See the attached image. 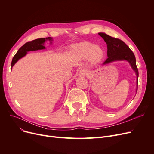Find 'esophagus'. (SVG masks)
<instances>
[{
    "label": "esophagus",
    "instance_id": "1",
    "mask_svg": "<svg viewBox=\"0 0 154 154\" xmlns=\"http://www.w3.org/2000/svg\"><path fill=\"white\" fill-rule=\"evenodd\" d=\"M87 74V71L85 69H81L79 71V75L80 76H85Z\"/></svg>",
    "mask_w": 154,
    "mask_h": 154
}]
</instances>
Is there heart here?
Segmentation results:
<instances>
[{"mask_svg":"<svg viewBox=\"0 0 154 154\" xmlns=\"http://www.w3.org/2000/svg\"><path fill=\"white\" fill-rule=\"evenodd\" d=\"M75 53L82 59L90 58L93 62H99L103 56L102 48L90 42H83L75 45Z\"/></svg>","mask_w":154,"mask_h":154,"instance_id":"heart-1","label":"heart"}]
</instances>
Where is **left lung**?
Here are the masks:
<instances>
[{"mask_svg": "<svg viewBox=\"0 0 154 154\" xmlns=\"http://www.w3.org/2000/svg\"><path fill=\"white\" fill-rule=\"evenodd\" d=\"M99 35L103 38L107 46L108 58L102 65H106L116 61H127L130 63L132 69L135 72L137 76V87H138L139 71L136 66V59L134 54L122 40L109 36L106 34L103 33V32H100Z\"/></svg>", "mask_w": 154, "mask_h": 154, "instance_id": "1", "label": "left lung"}]
</instances>
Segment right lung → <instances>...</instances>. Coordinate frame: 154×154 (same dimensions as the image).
I'll return each instance as SVG.
<instances>
[{"label": "right lung", "mask_w": 154, "mask_h": 154, "mask_svg": "<svg viewBox=\"0 0 154 154\" xmlns=\"http://www.w3.org/2000/svg\"><path fill=\"white\" fill-rule=\"evenodd\" d=\"M47 40L51 42V44H52V41L53 40L52 37H46V38H37L35 40H32V41L28 42L26 43L23 46H22L17 52L14 56V57L12 60L11 63V67L12 68L19 59L23 57L24 56L26 55L27 54V52L29 51H35L38 50H42L45 49V47L44 46V43Z\"/></svg>", "instance_id": "obj_1"}]
</instances>
